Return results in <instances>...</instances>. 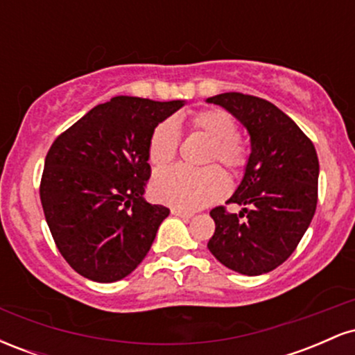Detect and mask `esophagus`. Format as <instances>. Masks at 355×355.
I'll return each mask as SVG.
<instances>
[{"label":"esophagus","mask_w":355,"mask_h":355,"mask_svg":"<svg viewBox=\"0 0 355 355\" xmlns=\"http://www.w3.org/2000/svg\"><path fill=\"white\" fill-rule=\"evenodd\" d=\"M172 215H175V217H182V218H191L193 217V214L191 211H187V210H182V209H172Z\"/></svg>","instance_id":"esophagus-1"}]
</instances>
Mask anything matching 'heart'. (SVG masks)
Here are the masks:
<instances>
[{"label": "heart", "mask_w": 355, "mask_h": 355, "mask_svg": "<svg viewBox=\"0 0 355 355\" xmlns=\"http://www.w3.org/2000/svg\"><path fill=\"white\" fill-rule=\"evenodd\" d=\"M193 132L210 138L205 164L218 162L229 172L245 168L250 148L245 137L237 130L235 118L220 108H209L193 113L189 120ZM180 145V133L172 120H165L153 128L148 140V162L155 168H164L172 164ZM225 175L218 166L187 168L172 166L158 172L153 177L152 193L158 202L168 203L183 210H197L217 202L225 195Z\"/></svg>", "instance_id": "obj_1"}]
</instances>
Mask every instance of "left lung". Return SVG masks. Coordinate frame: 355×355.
I'll return each mask as SVG.
<instances>
[{"label":"left lung","mask_w":355,"mask_h":355,"mask_svg":"<svg viewBox=\"0 0 355 355\" xmlns=\"http://www.w3.org/2000/svg\"><path fill=\"white\" fill-rule=\"evenodd\" d=\"M223 107L250 133L252 153L230 214L211 209L215 234L209 250L225 267L260 275L284 263L311 225L317 207L319 158L315 146L291 116L270 101L239 92L207 100Z\"/></svg>","instance_id":"1"}]
</instances>
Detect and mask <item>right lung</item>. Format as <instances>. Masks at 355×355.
Returning <instances> with one entry per match:
<instances>
[{
  "label": "right lung",
  "instance_id": "right-lung-1",
  "mask_svg": "<svg viewBox=\"0 0 355 355\" xmlns=\"http://www.w3.org/2000/svg\"><path fill=\"white\" fill-rule=\"evenodd\" d=\"M183 101L115 96L56 137L44 158L40 198L60 254L93 282L132 274L168 217L145 202L153 128Z\"/></svg>",
  "mask_w": 355,
  "mask_h": 355
}]
</instances>
